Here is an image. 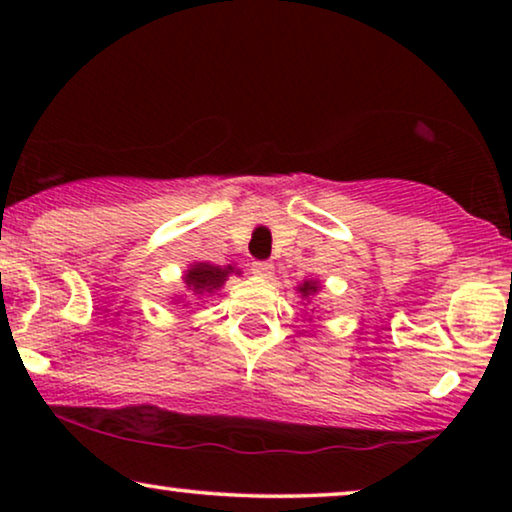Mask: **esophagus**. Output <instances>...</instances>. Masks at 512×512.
I'll return each instance as SVG.
<instances>
[{
	"instance_id": "1",
	"label": "esophagus",
	"mask_w": 512,
	"mask_h": 512,
	"mask_svg": "<svg viewBox=\"0 0 512 512\" xmlns=\"http://www.w3.org/2000/svg\"><path fill=\"white\" fill-rule=\"evenodd\" d=\"M272 270H275V268H272V263H268V261H254V263H251V272H254L258 279H272V275H275Z\"/></svg>"
}]
</instances>
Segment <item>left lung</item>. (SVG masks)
Returning <instances> with one entry per match:
<instances>
[{
    "mask_svg": "<svg viewBox=\"0 0 512 512\" xmlns=\"http://www.w3.org/2000/svg\"><path fill=\"white\" fill-rule=\"evenodd\" d=\"M321 289V284L319 282H314V279H305L303 284L298 286V293L303 298H310V296H314V293H317Z\"/></svg>",
    "mask_w": 512,
    "mask_h": 512,
    "instance_id": "obj_1",
    "label": "left lung"
}]
</instances>
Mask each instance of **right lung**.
I'll return each instance as SVG.
<instances>
[{
  "instance_id": "1",
  "label": "right lung",
  "mask_w": 512,
  "mask_h": 512,
  "mask_svg": "<svg viewBox=\"0 0 512 512\" xmlns=\"http://www.w3.org/2000/svg\"><path fill=\"white\" fill-rule=\"evenodd\" d=\"M230 272H235L233 265H212V263H195L186 270L184 282L188 289L193 291V296H209L216 289H221V284L226 282Z\"/></svg>"
}]
</instances>
